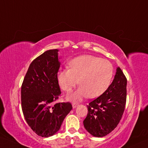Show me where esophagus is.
<instances>
[{
	"mask_svg": "<svg viewBox=\"0 0 148 148\" xmlns=\"http://www.w3.org/2000/svg\"><path fill=\"white\" fill-rule=\"evenodd\" d=\"M77 106H78V104H76V103H73L72 104V107H73V108H75Z\"/></svg>",
	"mask_w": 148,
	"mask_h": 148,
	"instance_id": "1",
	"label": "esophagus"
}]
</instances>
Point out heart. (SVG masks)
<instances>
[{"mask_svg": "<svg viewBox=\"0 0 148 148\" xmlns=\"http://www.w3.org/2000/svg\"><path fill=\"white\" fill-rule=\"evenodd\" d=\"M69 67L58 72V81L61 88L66 92L71 91L79 83L80 86L75 92L67 95V99L73 101L103 94L109 86L114 73L109 61L88 54L72 59Z\"/></svg>", "mask_w": 148, "mask_h": 148, "instance_id": "heart-1", "label": "heart"}]
</instances>
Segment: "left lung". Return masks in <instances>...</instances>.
I'll list each match as a JSON object with an SVG mask.
<instances>
[{"instance_id":"8db88e82","label":"left lung","mask_w":148,"mask_h":148,"mask_svg":"<svg viewBox=\"0 0 148 148\" xmlns=\"http://www.w3.org/2000/svg\"><path fill=\"white\" fill-rule=\"evenodd\" d=\"M127 79L120 67L107 90L87 105L84 128L92 136L103 137L112 132L120 122L127 97Z\"/></svg>"}]
</instances>
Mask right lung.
<instances>
[{
    "mask_svg": "<svg viewBox=\"0 0 148 148\" xmlns=\"http://www.w3.org/2000/svg\"><path fill=\"white\" fill-rule=\"evenodd\" d=\"M58 49L46 51L30 64L21 86V107L28 125L38 136L59 131L72 109L70 103L54 104L61 94L58 81L60 62Z\"/></svg>",
    "mask_w": 148,
    "mask_h": 148,
    "instance_id": "right-lung-1",
    "label": "right lung"
}]
</instances>
